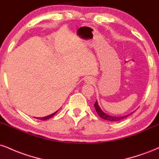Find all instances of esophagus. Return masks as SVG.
<instances>
[{
	"mask_svg": "<svg viewBox=\"0 0 159 159\" xmlns=\"http://www.w3.org/2000/svg\"><path fill=\"white\" fill-rule=\"evenodd\" d=\"M85 83L87 84H91L94 83V79L93 78H90V77H87L85 78Z\"/></svg>",
	"mask_w": 159,
	"mask_h": 159,
	"instance_id": "esophagus-1",
	"label": "esophagus"
}]
</instances>
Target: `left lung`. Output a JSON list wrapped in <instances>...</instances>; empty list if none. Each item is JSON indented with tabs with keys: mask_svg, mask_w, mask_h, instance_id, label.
<instances>
[{
	"mask_svg": "<svg viewBox=\"0 0 159 159\" xmlns=\"http://www.w3.org/2000/svg\"><path fill=\"white\" fill-rule=\"evenodd\" d=\"M94 107H95V109H96V112H97V114H98V116H99L100 117L102 118V119L105 120H108V121H111V122L112 121H120V120L126 118L129 115H130L131 114H132V113H131V114H129L128 115H125V116H111V115L107 114L106 113H105L102 110L101 107H100L99 105H98L97 100H96V103L94 104Z\"/></svg>",
	"mask_w": 159,
	"mask_h": 159,
	"instance_id": "1",
	"label": "left lung"
}]
</instances>
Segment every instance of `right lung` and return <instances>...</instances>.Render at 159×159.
Returning a JSON list of instances; mask_svg holds the SVG:
<instances>
[{
	"mask_svg": "<svg viewBox=\"0 0 159 159\" xmlns=\"http://www.w3.org/2000/svg\"><path fill=\"white\" fill-rule=\"evenodd\" d=\"M57 111H57L56 112L53 113V114L48 115V116H44V117H35V118H36V119L41 120H48V119H50V118L52 117L53 116H54V115H55V114H56L57 112Z\"/></svg>",
	"mask_w": 159,
	"mask_h": 159,
	"instance_id": "1",
	"label": "right lung"
}]
</instances>
